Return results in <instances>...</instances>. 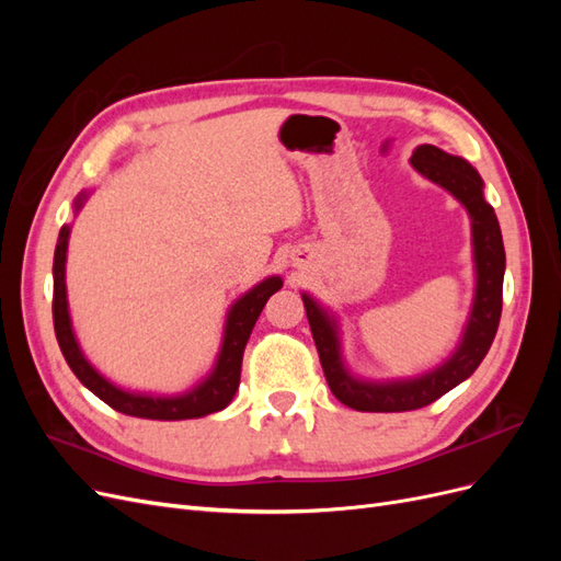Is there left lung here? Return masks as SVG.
<instances>
[{
  "mask_svg": "<svg viewBox=\"0 0 561 561\" xmlns=\"http://www.w3.org/2000/svg\"><path fill=\"white\" fill-rule=\"evenodd\" d=\"M412 165L423 178L445 186L451 196L466 206L472 222V254L478 287H474V301L463 339L449 360L416 379L379 383L348 375L342 360L334 318H330L313 297L301 295L328 386L339 402L358 412H410L443 398L480 367L491 342H494L501 320L505 250L496 213L482 194V178L468 161L451 157L433 145L416 147Z\"/></svg>",
  "mask_w": 561,
  "mask_h": 561,
  "instance_id": "left-lung-1",
  "label": "left lung"
}]
</instances>
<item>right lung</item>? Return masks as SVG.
Listing matches in <instances>:
<instances>
[{
	"instance_id": "obj_1",
	"label": "right lung",
	"mask_w": 561,
	"mask_h": 561,
	"mask_svg": "<svg viewBox=\"0 0 561 561\" xmlns=\"http://www.w3.org/2000/svg\"><path fill=\"white\" fill-rule=\"evenodd\" d=\"M83 201H87V194H81L77 198L75 210L83 206ZM67 241H70V227H62L58 236L56 254H54V328H56L58 346L65 355L67 365H70V369L77 375V379L87 386L93 396L107 402L112 410L128 416L182 421V419H201L206 414L225 410V407L233 400L236 390H239L243 351L250 339V332L254 328V322H257L268 297L283 287L280 276H268L260 285H254L252 290L245 293L241 299H236V304L227 313L222 348H219L217 363L208 375V379H203L198 386L186 390V393L171 396V398L130 393V390L118 388L100 375L77 344L70 311H67V290H65Z\"/></svg>"
}]
</instances>
